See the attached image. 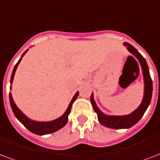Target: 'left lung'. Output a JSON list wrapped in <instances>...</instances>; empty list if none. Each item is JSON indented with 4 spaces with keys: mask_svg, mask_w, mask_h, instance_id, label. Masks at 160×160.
I'll return each instance as SVG.
<instances>
[{
    "mask_svg": "<svg viewBox=\"0 0 160 160\" xmlns=\"http://www.w3.org/2000/svg\"><path fill=\"white\" fill-rule=\"evenodd\" d=\"M124 46H126L127 50L129 51V53H131L134 57L137 58V60H139V64H140L142 74H143V77H144V96H143L141 104L130 114H125V115H109V114L103 113L99 109V107L97 106L95 99H94V94L92 93L91 96H90V102L92 104L93 109L97 114L98 120L102 125L110 128V129H129L137 124L139 119L143 117L144 112L146 111L147 108L149 107L150 101H151L152 92H153V83H152L151 77L149 75V66L147 65L145 59L130 44L124 42Z\"/></svg>",
    "mask_w": 160,
    "mask_h": 160,
    "instance_id": "left-lung-1",
    "label": "left lung"
}]
</instances>
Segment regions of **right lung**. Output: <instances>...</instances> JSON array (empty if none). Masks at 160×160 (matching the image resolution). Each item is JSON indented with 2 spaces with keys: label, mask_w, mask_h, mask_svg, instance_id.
Here are the masks:
<instances>
[{
  "label": "right lung",
  "mask_w": 160,
  "mask_h": 160,
  "mask_svg": "<svg viewBox=\"0 0 160 160\" xmlns=\"http://www.w3.org/2000/svg\"><path fill=\"white\" fill-rule=\"evenodd\" d=\"M29 50V49H28ZM28 50H26L22 55L20 58V60H18V62L16 63V65H15V67L13 69V71H12V74H11V85H12L14 80V76H15V73L16 71V69H17V66L21 62V59L23 57L25 54L28 51ZM10 89L11 90V85ZM78 95H79V91L75 93V95H74V97L72 98V100L70 101V103L69 104V106L66 109L65 112L61 115L60 117L57 118V119H54V120H51V121H36V120H33V119H30L28 117L26 116V114H24L23 112L21 111V109H19L18 107L16 106V103L14 101L13 98H12V95L11 93L9 94V98H10V104H11V109H12V111H13L15 116L16 117V119H18L19 121L21 122V124H23L24 126L26 127V129H29L30 131L32 132L33 134H38V135H45V134H51V133H54V132L57 131L59 129H60L61 128L65 126L66 123L68 122V116H69V114H70V109H71V106H72V104L74 103L76 99H77Z\"/></svg>",
  "instance_id": "1"
}]
</instances>
